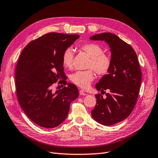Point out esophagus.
I'll return each mask as SVG.
<instances>
[{
  "label": "esophagus",
  "mask_w": 158,
  "mask_h": 158,
  "mask_svg": "<svg viewBox=\"0 0 158 158\" xmlns=\"http://www.w3.org/2000/svg\"><path fill=\"white\" fill-rule=\"evenodd\" d=\"M79 94H80V95H87V94L85 93L84 91L82 90V89H81V90L79 91Z\"/></svg>",
  "instance_id": "esophagus-1"
}]
</instances>
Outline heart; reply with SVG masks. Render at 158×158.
<instances>
[{"instance_id":"obj_1","label":"heart","mask_w":158,"mask_h":158,"mask_svg":"<svg viewBox=\"0 0 158 158\" xmlns=\"http://www.w3.org/2000/svg\"><path fill=\"white\" fill-rule=\"evenodd\" d=\"M89 57L90 60L88 69H92L98 74L103 76L108 73L111 66V59L107 55L104 54L102 47L95 44H85L80 46ZM74 52L70 47L66 49L62 56V62L64 67L70 69L73 66ZM92 69L85 71H76L70 76L73 83L82 88H87L95 78V73Z\"/></svg>"}]
</instances>
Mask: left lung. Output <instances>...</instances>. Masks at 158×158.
<instances>
[{
  "instance_id": "left-lung-1",
  "label": "left lung",
  "mask_w": 158,
  "mask_h": 158,
  "mask_svg": "<svg viewBox=\"0 0 158 158\" xmlns=\"http://www.w3.org/2000/svg\"><path fill=\"white\" fill-rule=\"evenodd\" d=\"M89 39L106 41L111 48V68L95 85L97 90L109 89V93L106 98L95 95L97 102L92 111L95 121L111 126L125 120L135 106L142 81L140 64L132 47L113 33H99Z\"/></svg>"
}]
</instances>
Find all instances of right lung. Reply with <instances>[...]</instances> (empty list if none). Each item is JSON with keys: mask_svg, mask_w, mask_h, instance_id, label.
Masks as SVG:
<instances>
[{"mask_svg": "<svg viewBox=\"0 0 158 158\" xmlns=\"http://www.w3.org/2000/svg\"><path fill=\"white\" fill-rule=\"evenodd\" d=\"M79 37L47 33L29 43L18 59L15 73L18 102L26 115L40 127L60 125L67 117L70 103L78 96L73 84L68 83L67 87L55 93L51 86L66 77L62 56Z\"/></svg>", "mask_w": 158, "mask_h": 158, "instance_id": "1", "label": "right lung"}]
</instances>
